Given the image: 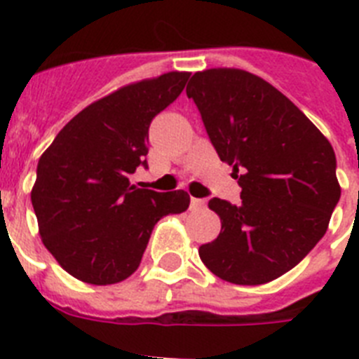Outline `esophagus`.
Returning a JSON list of instances; mask_svg holds the SVG:
<instances>
[{"label":"esophagus","mask_w":359,"mask_h":359,"mask_svg":"<svg viewBox=\"0 0 359 359\" xmlns=\"http://www.w3.org/2000/svg\"><path fill=\"white\" fill-rule=\"evenodd\" d=\"M205 207H207V199L190 198V208H192V210H203Z\"/></svg>","instance_id":"34e87169"}]
</instances>
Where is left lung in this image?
Here are the masks:
<instances>
[{"mask_svg": "<svg viewBox=\"0 0 359 359\" xmlns=\"http://www.w3.org/2000/svg\"><path fill=\"white\" fill-rule=\"evenodd\" d=\"M187 97L241 187L237 205L208 201L221 233L199 246L203 264L241 286L275 280L327 231L341 194L332 145L286 95L243 69L194 73Z\"/></svg>", "mask_w": 359, "mask_h": 359, "instance_id": "obj_1", "label": "left lung"}]
</instances>
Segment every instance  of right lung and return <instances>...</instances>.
Returning a JSON list of instances; mask_svg holds the SVG:
<instances>
[{"mask_svg":"<svg viewBox=\"0 0 359 359\" xmlns=\"http://www.w3.org/2000/svg\"><path fill=\"white\" fill-rule=\"evenodd\" d=\"M190 73L170 72L100 98L59 131L37 163L32 207L44 246L75 278L126 280L140 266L154 224L189 208L185 190L138 189L147 169L149 126L172 104Z\"/></svg>","mask_w":359,"mask_h":359,"instance_id":"right-lung-1","label":"right lung"}]
</instances>
